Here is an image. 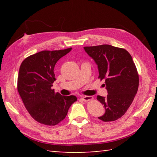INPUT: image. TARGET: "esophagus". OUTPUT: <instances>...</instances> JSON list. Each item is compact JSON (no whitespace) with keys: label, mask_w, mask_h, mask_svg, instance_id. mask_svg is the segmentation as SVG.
Segmentation results:
<instances>
[{"label":"esophagus","mask_w":157,"mask_h":157,"mask_svg":"<svg viewBox=\"0 0 157 157\" xmlns=\"http://www.w3.org/2000/svg\"><path fill=\"white\" fill-rule=\"evenodd\" d=\"M82 99L83 100L84 102H88V101L94 99V98L92 96H87V95H84V96H82Z\"/></svg>","instance_id":"esophagus-1"}]
</instances>
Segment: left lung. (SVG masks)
Instances as JSON below:
<instances>
[{
  "label": "left lung",
  "mask_w": 157,
  "mask_h": 157,
  "mask_svg": "<svg viewBox=\"0 0 157 157\" xmlns=\"http://www.w3.org/2000/svg\"><path fill=\"white\" fill-rule=\"evenodd\" d=\"M85 51L97 63L98 78L105 79L107 96L98 95L105 113L98 117L104 122L121 118L134 100L139 84V76L131 55L125 49L104 44L85 46Z\"/></svg>",
  "instance_id": "1"
}]
</instances>
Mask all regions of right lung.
<instances>
[{"mask_svg": "<svg viewBox=\"0 0 157 157\" xmlns=\"http://www.w3.org/2000/svg\"><path fill=\"white\" fill-rule=\"evenodd\" d=\"M71 48L59 50H43L21 63L17 80V89L26 109L36 122L54 126L62 121L68 109L77 101L75 95L65 96L52 89L55 66Z\"/></svg>", "mask_w": 157, "mask_h": 157, "instance_id": "obj_1", "label": "right lung"}]
</instances>
